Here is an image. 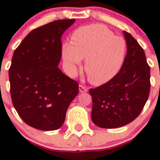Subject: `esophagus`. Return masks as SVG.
Returning <instances> with one entry per match:
<instances>
[{"instance_id": "esophagus-1", "label": "esophagus", "mask_w": 160, "mask_h": 160, "mask_svg": "<svg viewBox=\"0 0 160 160\" xmlns=\"http://www.w3.org/2000/svg\"><path fill=\"white\" fill-rule=\"evenodd\" d=\"M79 90H80V92H87L88 91V88L86 86H83L82 84H80L79 86Z\"/></svg>"}]
</instances>
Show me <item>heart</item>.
Returning a JSON list of instances; mask_svg holds the SVG:
<instances>
[{"label":"heart","mask_w":160,"mask_h":160,"mask_svg":"<svg viewBox=\"0 0 160 160\" xmlns=\"http://www.w3.org/2000/svg\"><path fill=\"white\" fill-rule=\"evenodd\" d=\"M128 46L125 39L101 24H91L77 28L71 36L70 44L62 47V56L74 76L77 68L85 58L84 68L89 80L100 85L112 80L123 67Z\"/></svg>","instance_id":"1"}]
</instances>
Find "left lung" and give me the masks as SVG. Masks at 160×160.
Listing matches in <instances>:
<instances>
[{
  "label": "left lung",
  "mask_w": 160,
  "mask_h": 160,
  "mask_svg": "<svg viewBox=\"0 0 160 160\" xmlns=\"http://www.w3.org/2000/svg\"><path fill=\"white\" fill-rule=\"evenodd\" d=\"M128 52L123 67L112 80L89 89L92 96V119L103 128H117L138 117L149 96L150 66L143 48L123 31Z\"/></svg>",
  "instance_id": "left-lung-1"
}]
</instances>
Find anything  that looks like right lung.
Here are the masks:
<instances>
[{"label":"right lung","mask_w":160,"mask_h":160,"mask_svg":"<svg viewBox=\"0 0 160 160\" xmlns=\"http://www.w3.org/2000/svg\"><path fill=\"white\" fill-rule=\"evenodd\" d=\"M75 19L58 20L32 30L15 49L8 71L12 102L21 119L42 131L60 128L79 83L59 68L61 36Z\"/></svg>","instance_id":"right-lung-1"}]
</instances>
